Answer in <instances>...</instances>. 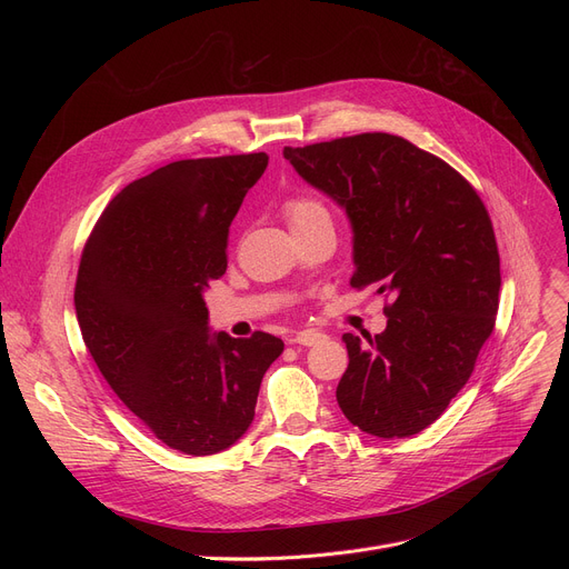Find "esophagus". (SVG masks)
<instances>
[{
	"instance_id": "obj_1",
	"label": "esophagus",
	"mask_w": 569,
	"mask_h": 569,
	"mask_svg": "<svg viewBox=\"0 0 569 569\" xmlns=\"http://www.w3.org/2000/svg\"><path fill=\"white\" fill-rule=\"evenodd\" d=\"M327 337L322 335V332H318V330H305V332H297L292 339H290V343H295V346H316V343H320V341H325Z\"/></svg>"
}]
</instances>
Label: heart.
Masks as SVG:
<instances>
[{
  "mask_svg": "<svg viewBox=\"0 0 569 569\" xmlns=\"http://www.w3.org/2000/svg\"><path fill=\"white\" fill-rule=\"evenodd\" d=\"M286 217L290 221V226H305V223H313L320 219L330 221V212H327V207L311 198V196H295L286 202Z\"/></svg>",
  "mask_w": 569,
  "mask_h": 569,
  "instance_id": "obj_1",
  "label": "heart"
}]
</instances>
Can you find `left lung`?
Returning a JSON list of instances; mask_svg holds the SVG:
<instances>
[{"mask_svg":"<svg viewBox=\"0 0 569 569\" xmlns=\"http://www.w3.org/2000/svg\"><path fill=\"white\" fill-rule=\"evenodd\" d=\"M283 157L346 209L350 286L392 297L385 332L343 335L339 408L378 438L420 433L468 382L493 332L500 256L487 207L452 166L390 133L283 147Z\"/></svg>","mask_w":569,"mask_h":569,"instance_id":"8db88e82","label":"left lung"}]
</instances>
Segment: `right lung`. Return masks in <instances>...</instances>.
Returning <instances> with one entry per match:
<instances>
[{
    "label": "right lung",
    "mask_w": 569,
    "mask_h": 569,
    "mask_svg": "<svg viewBox=\"0 0 569 569\" xmlns=\"http://www.w3.org/2000/svg\"><path fill=\"white\" fill-rule=\"evenodd\" d=\"M267 154L168 163L119 191L89 234L76 281L82 341L112 392L191 457L247 433L283 341L209 330L204 290L226 274L228 228Z\"/></svg>",
    "instance_id": "obj_1"
}]
</instances>
